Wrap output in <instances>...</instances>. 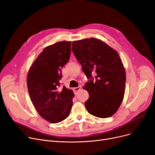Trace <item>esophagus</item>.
I'll list each match as a JSON object with an SVG mask.
<instances>
[{
	"label": "esophagus",
	"mask_w": 155,
	"mask_h": 155,
	"mask_svg": "<svg viewBox=\"0 0 155 155\" xmlns=\"http://www.w3.org/2000/svg\"><path fill=\"white\" fill-rule=\"evenodd\" d=\"M80 89H81V86H78L77 87H75V88H73V90H74V92H75V94H77V93L80 90Z\"/></svg>",
	"instance_id": "34e87169"
}]
</instances>
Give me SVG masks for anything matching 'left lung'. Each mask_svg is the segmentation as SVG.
<instances>
[{"mask_svg":"<svg viewBox=\"0 0 155 155\" xmlns=\"http://www.w3.org/2000/svg\"><path fill=\"white\" fill-rule=\"evenodd\" d=\"M71 49L89 79L84 87L89 94L85 102L88 112L100 118L112 116L120 107L125 92L126 71L119 54L93 38L73 41Z\"/></svg>","mask_w":155,"mask_h":155,"instance_id":"obj_1","label":"left lung"}]
</instances>
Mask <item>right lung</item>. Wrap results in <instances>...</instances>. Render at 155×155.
I'll list each match as a JSON object with an SVG mask.
<instances>
[{
    "label": "right lung",
    "instance_id": "add662e5",
    "mask_svg": "<svg viewBox=\"0 0 155 155\" xmlns=\"http://www.w3.org/2000/svg\"><path fill=\"white\" fill-rule=\"evenodd\" d=\"M71 41L56 43L47 46L31 67L27 85L32 104L39 114L51 123H58L68 117L73 105V92L60 88L61 68L71 53Z\"/></svg>",
    "mask_w": 155,
    "mask_h": 155
}]
</instances>
